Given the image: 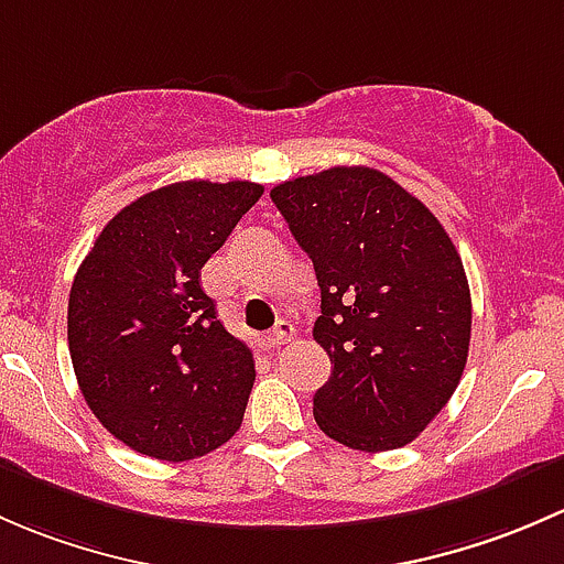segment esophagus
<instances>
[{
	"instance_id": "obj_1",
	"label": "esophagus",
	"mask_w": 564,
	"mask_h": 564,
	"mask_svg": "<svg viewBox=\"0 0 564 564\" xmlns=\"http://www.w3.org/2000/svg\"><path fill=\"white\" fill-rule=\"evenodd\" d=\"M293 336H295L293 323L280 321V323H276V328L271 330L269 336H265V347H269V350H276V347H284V345H288V341L293 339Z\"/></svg>"
}]
</instances>
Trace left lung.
I'll return each instance as SVG.
<instances>
[{
    "mask_svg": "<svg viewBox=\"0 0 564 564\" xmlns=\"http://www.w3.org/2000/svg\"><path fill=\"white\" fill-rule=\"evenodd\" d=\"M321 284L330 377L317 426L352 451L412 443L454 397L473 330L462 258L440 219L386 173L328 167L271 189Z\"/></svg>",
    "mask_w": 564,
    "mask_h": 564,
    "instance_id": "8db88e82",
    "label": "left lung"
}]
</instances>
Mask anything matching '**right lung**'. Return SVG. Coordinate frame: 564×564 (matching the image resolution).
<instances>
[{"mask_svg":"<svg viewBox=\"0 0 564 564\" xmlns=\"http://www.w3.org/2000/svg\"><path fill=\"white\" fill-rule=\"evenodd\" d=\"M263 195L254 182H176L121 208L80 263L67 304L75 377L97 421L162 462L239 432L252 350L217 321L200 269Z\"/></svg>","mask_w":564,"mask_h":564,"instance_id":"add662e5","label":"right lung"}]
</instances>
